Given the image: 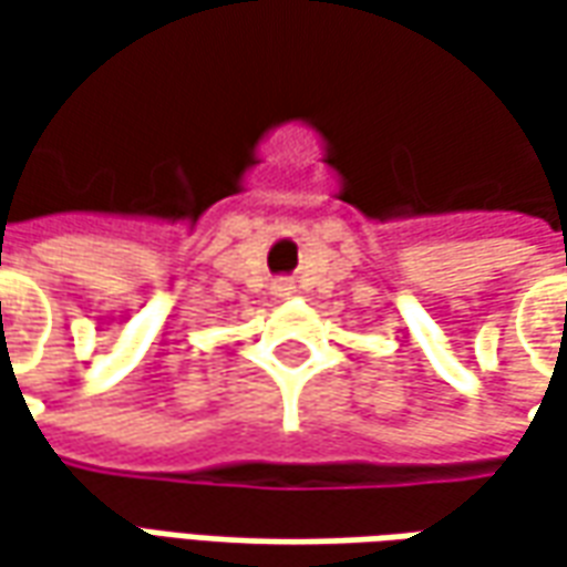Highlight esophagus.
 Masks as SVG:
<instances>
[{"label":"esophagus","instance_id":"esophagus-1","mask_svg":"<svg viewBox=\"0 0 567 567\" xmlns=\"http://www.w3.org/2000/svg\"><path fill=\"white\" fill-rule=\"evenodd\" d=\"M274 290H277V296H290V293H293V287H290V284H277Z\"/></svg>","mask_w":567,"mask_h":567}]
</instances>
